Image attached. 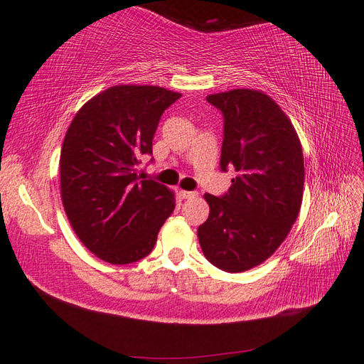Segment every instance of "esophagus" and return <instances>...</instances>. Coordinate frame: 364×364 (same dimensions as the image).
I'll return each instance as SVG.
<instances>
[{
    "label": "esophagus",
    "mask_w": 364,
    "mask_h": 364,
    "mask_svg": "<svg viewBox=\"0 0 364 364\" xmlns=\"http://www.w3.org/2000/svg\"><path fill=\"white\" fill-rule=\"evenodd\" d=\"M181 196L183 197V199H194L197 193H194V191H181Z\"/></svg>",
    "instance_id": "34e87169"
}]
</instances>
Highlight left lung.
Listing matches in <instances>:
<instances>
[{"mask_svg":"<svg viewBox=\"0 0 364 364\" xmlns=\"http://www.w3.org/2000/svg\"><path fill=\"white\" fill-rule=\"evenodd\" d=\"M223 114L220 168L237 176L226 194H205L209 217L197 229L206 259L245 272L266 261L289 235L302 205L304 155L291 121L255 90L206 97Z\"/></svg>","mask_w":364,"mask_h":364,"instance_id":"left-lung-1","label":"left lung"}]
</instances>
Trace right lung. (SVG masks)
<instances>
[{"label":"right lung","instance_id":"1","mask_svg":"<svg viewBox=\"0 0 364 364\" xmlns=\"http://www.w3.org/2000/svg\"><path fill=\"white\" fill-rule=\"evenodd\" d=\"M182 94L115 85L85 103L65 135L60 194L75 235L95 257L130 264L147 257L174 209V193L141 181L161 115ZM153 161V159H151Z\"/></svg>","mask_w":364,"mask_h":364}]
</instances>
